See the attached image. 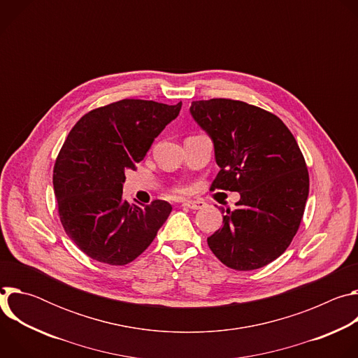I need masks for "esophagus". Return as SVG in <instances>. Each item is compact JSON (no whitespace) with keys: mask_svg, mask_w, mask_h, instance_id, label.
I'll return each mask as SVG.
<instances>
[{"mask_svg":"<svg viewBox=\"0 0 358 358\" xmlns=\"http://www.w3.org/2000/svg\"><path fill=\"white\" fill-rule=\"evenodd\" d=\"M181 207L189 208V210H201V208L206 207V202H203V201H184L181 203Z\"/></svg>","mask_w":358,"mask_h":358,"instance_id":"esophagus-1","label":"esophagus"}]
</instances>
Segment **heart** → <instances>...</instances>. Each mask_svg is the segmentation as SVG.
<instances>
[{
    "mask_svg": "<svg viewBox=\"0 0 358 358\" xmlns=\"http://www.w3.org/2000/svg\"><path fill=\"white\" fill-rule=\"evenodd\" d=\"M177 191H178V192H180V191H181V189H177Z\"/></svg>",
    "mask_w": 358,
    "mask_h": 358,
    "instance_id": "obj_1",
    "label": "heart"
}]
</instances>
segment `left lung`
<instances>
[{"instance_id":"obj_1","label":"left lung","mask_w":358,"mask_h":358,"mask_svg":"<svg viewBox=\"0 0 358 358\" xmlns=\"http://www.w3.org/2000/svg\"><path fill=\"white\" fill-rule=\"evenodd\" d=\"M189 112L214 141L221 170L211 188L241 194L208 246L231 269H259L287 249L303 218L309 171L297 141L278 116L241 100H195Z\"/></svg>"}]
</instances>
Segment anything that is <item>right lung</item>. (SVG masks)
Listing matches in <instances>:
<instances>
[{"mask_svg":"<svg viewBox=\"0 0 358 358\" xmlns=\"http://www.w3.org/2000/svg\"><path fill=\"white\" fill-rule=\"evenodd\" d=\"M181 105L123 99L90 110L69 131L54 166V191L66 235L89 258L127 265L169 218L167 201H123V182Z\"/></svg>","mask_w":358,"mask_h":358,"instance_id":"add662e5","label":"right lung"}]
</instances>
